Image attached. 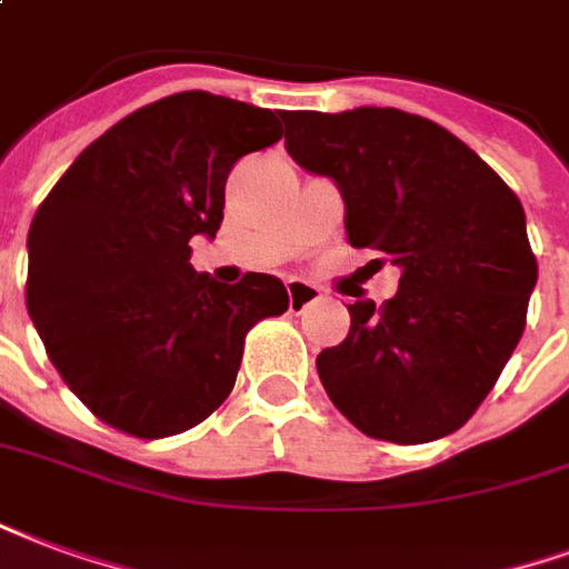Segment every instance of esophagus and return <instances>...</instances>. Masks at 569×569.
Listing matches in <instances>:
<instances>
[{"label": "esophagus", "mask_w": 569, "mask_h": 569, "mask_svg": "<svg viewBox=\"0 0 569 569\" xmlns=\"http://www.w3.org/2000/svg\"><path fill=\"white\" fill-rule=\"evenodd\" d=\"M289 310H305L307 305H313L322 292H319V286L307 283V280H289Z\"/></svg>", "instance_id": "esophagus-1"}]
</instances>
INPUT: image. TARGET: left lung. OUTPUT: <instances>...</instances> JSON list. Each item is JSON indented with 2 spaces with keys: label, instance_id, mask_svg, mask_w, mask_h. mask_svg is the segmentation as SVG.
Here are the masks:
<instances>
[{
  "label": "left lung",
  "instance_id": "obj_1",
  "mask_svg": "<svg viewBox=\"0 0 569 569\" xmlns=\"http://www.w3.org/2000/svg\"><path fill=\"white\" fill-rule=\"evenodd\" d=\"M286 150L335 180L347 238L398 264L395 298L349 305V335L317 356L359 431L428 443L473 416L525 331L537 286L516 192L465 141L398 108L286 111Z\"/></svg>",
  "mask_w": 569,
  "mask_h": 569
}]
</instances>
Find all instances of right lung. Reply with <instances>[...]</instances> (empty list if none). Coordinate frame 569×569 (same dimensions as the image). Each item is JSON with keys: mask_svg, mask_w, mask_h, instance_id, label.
<instances>
[{"mask_svg": "<svg viewBox=\"0 0 569 569\" xmlns=\"http://www.w3.org/2000/svg\"><path fill=\"white\" fill-rule=\"evenodd\" d=\"M283 113L189 90L96 138L29 226L27 307L78 398L126 435L171 437L229 398L243 338L289 307L271 273L217 283L189 264L217 238L226 178L280 141Z\"/></svg>", "mask_w": 569, "mask_h": 569, "instance_id": "right-lung-1", "label": "right lung"}]
</instances>
